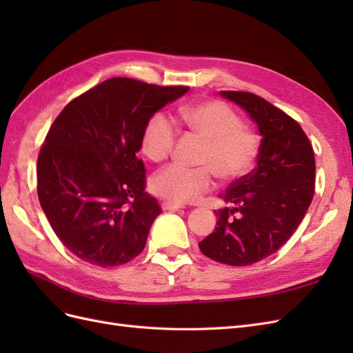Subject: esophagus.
I'll use <instances>...</instances> for the list:
<instances>
[{
	"instance_id": "esophagus-1",
	"label": "esophagus",
	"mask_w": 353,
	"mask_h": 353,
	"mask_svg": "<svg viewBox=\"0 0 353 353\" xmlns=\"http://www.w3.org/2000/svg\"><path fill=\"white\" fill-rule=\"evenodd\" d=\"M181 208H184V206L179 205V203H174V201H163L162 203V209H165V210H176Z\"/></svg>"
}]
</instances>
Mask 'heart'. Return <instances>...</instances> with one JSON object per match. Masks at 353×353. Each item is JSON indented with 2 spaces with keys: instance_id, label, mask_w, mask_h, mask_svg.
<instances>
[{
  "instance_id": "1",
  "label": "heart",
  "mask_w": 353,
  "mask_h": 353,
  "mask_svg": "<svg viewBox=\"0 0 353 353\" xmlns=\"http://www.w3.org/2000/svg\"><path fill=\"white\" fill-rule=\"evenodd\" d=\"M188 131L201 137L205 147L199 163L187 168L168 165L152 178V190L160 197L174 203H188L199 199L213 187L215 175L223 183L243 178L253 168L259 156V135L243 126L240 116L225 103L210 100L185 105L178 112ZM178 138V125L165 112L148 119L143 138V153L160 162L172 153Z\"/></svg>"
}]
</instances>
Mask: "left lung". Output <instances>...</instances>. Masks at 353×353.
Wrapping results in <instances>:
<instances>
[{
  "label": "left lung",
  "instance_id": "left-lung-1",
  "mask_svg": "<svg viewBox=\"0 0 353 353\" xmlns=\"http://www.w3.org/2000/svg\"><path fill=\"white\" fill-rule=\"evenodd\" d=\"M221 95L249 113L262 140L258 165L222 194L234 208L215 210L216 227L199 248L212 261L248 266L279 250L302 222L314 197L315 157L302 126L270 101L245 91Z\"/></svg>",
  "mask_w": 353,
  "mask_h": 353
}]
</instances>
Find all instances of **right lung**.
Returning <instances> with one entry per match:
<instances>
[{
    "label": "right lung",
    "instance_id": "right-lung-1",
    "mask_svg": "<svg viewBox=\"0 0 353 353\" xmlns=\"http://www.w3.org/2000/svg\"><path fill=\"white\" fill-rule=\"evenodd\" d=\"M187 91L112 78L56 117L38 156V199L52 231L79 259L109 268L143 252L162 209L145 191L137 153L148 119Z\"/></svg>",
    "mask_w": 353,
    "mask_h": 353
}]
</instances>
